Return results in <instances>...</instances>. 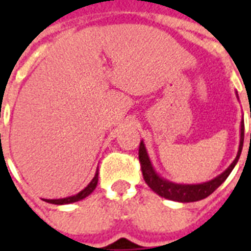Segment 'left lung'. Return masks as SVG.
<instances>
[{"label": "left lung", "instance_id": "obj_1", "mask_svg": "<svg viewBox=\"0 0 251 251\" xmlns=\"http://www.w3.org/2000/svg\"><path fill=\"white\" fill-rule=\"evenodd\" d=\"M238 98V96H237ZM251 117V114H250ZM244 135H245V126H244V120L241 121V141H240V149H238L237 156L233 160V163L226 168V171L223 172L222 175H219L218 177H215L214 179H211L208 182L198 183V185H183V183H175L168 181V179L163 178L157 175L155 169H153L151 160H150L149 153L145 147L143 141L139 145V161H141L142 173H143V178H145L146 183L152 189L157 195H160L163 198L171 199V201H176V202H197L201 199L207 198L208 195H211L224 181L226 177L230 175V172L233 171L234 165L237 164L240 155H241L242 146H244ZM251 138V134H250Z\"/></svg>", "mask_w": 251, "mask_h": 251}]
</instances>
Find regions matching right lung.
I'll return each instance as SVG.
<instances>
[{"mask_svg":"<svg viewBox=\"0 0 251 251\" xmlns=\"http://www.w3.org/2000/svg\"><path fill=\"white\" fill-rule=\"evenodd\" d=\"M98 181H99V171H96L92 181H91L86 187H84L83 190L79 191L78 194L73 195V197H68V198H62V199H47V202L53 203V204H69V203H74V202H78V201H82V199L88 197V195L95 190V187H96V185H98Z\"/></svg>","mask_w":251,"mask_h":251,"instance_id":"1","label":"right lung"}]
</instances>
